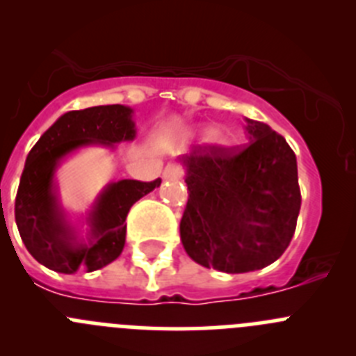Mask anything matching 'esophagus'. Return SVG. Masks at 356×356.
I'll return each instance as SVG.
<instances>
[{
    "label": "esophagus",
    "instance_id": "esophagus-1",
    "mask_svg": "<svg viewBox=\"0 0 356 356\" xmlns=\"http://www.w3.org/2000/svg\"><path fill=\"white\" fill-rule=\"evenodd\" d=\"M163 177L168 179V181H177V179L182 177V170L177 165H167L165 170H163Z\"/></svg>",
    "mask_w": 356,
    "mask_h": 356
}]
</instances>
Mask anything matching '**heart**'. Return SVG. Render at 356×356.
I'll list each match as a JSON object with an SVG mask.
<instances>
[{"label": "heart", "mask_w": 356, "mask_h": 356, "mask_svg": "<svg viewBox=\"0 0 356 356\" xmlns=\"http://www.w3.org/2000/svg\"><path fill=\"white\" fill-rule=\"evenodd\" d=\"M204 135H211V129H204ZM212 142H214L216 145H228L230 144V137H228L227 133H214L212 135Z\"/></svg>", "instance_id": "b5f03b06"}]
</instances>
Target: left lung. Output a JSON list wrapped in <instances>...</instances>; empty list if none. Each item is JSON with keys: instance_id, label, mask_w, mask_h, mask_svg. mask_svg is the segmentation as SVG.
<instances>
[{"instance_id": "obj_1", "label": "left lung", "mask_w": 356, "mask_h": 356, "mask_svg": "<svg viewBox=\"0 0 356 356\" xmlns=\"http://www.w3.org/2000/svg\"><path fill=\"white\" fill-rule=\"evenodd\" d=\"M242 149L198 147L179 158L188 204L181 241L191 260L242 274L274 264L290 244L300 211L297 158L268 124L245 119Z\"/></svg>"}]
</instances>
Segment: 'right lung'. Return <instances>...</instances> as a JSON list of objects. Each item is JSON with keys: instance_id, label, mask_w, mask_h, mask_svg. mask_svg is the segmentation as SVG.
Listing matches in <instances>:
<instances>
[{"instance_id": "right-lung-1", "label": "right lung", "mask_w": 356, "mask_h": 356, "mask_svg": "<svg viewBox=\"0 0 356 356\" xmlns=\"http://www.w3.org/2000/svg\"><path fill=\"white\" fill-rule=\"evenodd\" d=\"M131 115L133 108L124 105L66 112L29 151L15 198V223L26 249L43 267L61 274L92 272L122 253L129 209L161 181L111 182L86 216L88 234L81 237L59 204L56 170L66 156L82 147L114 149L119 142L133 140L137 129Z\"/></svg>"}]
</instances>
